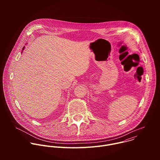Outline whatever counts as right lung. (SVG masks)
Masks as SVG:
<instances>
[{"instance_id": "obj_1", "label": "right lung", "mask_w": 160, "mask_h": 160, "mask_svg": "<svg viewBox=\"0 0 160 160\" xmlns=\"http://www.w3.org/2000/svg\"><path fill=\"white\" fill-rule=\"evenodd\" d=\"M24 49H25V47H23V48H22V50H24Z\"/></svg>"}]
</instances>
